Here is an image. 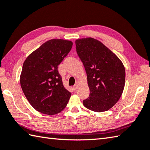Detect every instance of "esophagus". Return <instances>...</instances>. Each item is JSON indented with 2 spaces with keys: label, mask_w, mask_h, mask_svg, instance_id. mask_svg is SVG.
<instances>
[{
  "label": "esophagus",
  "mask_w": 150,
  "mask_h": 150,
  "mask_svg": "<svg viewBox=\"0 0 150 150\" xmlns=\"http://www.w3.org/2000/svg\"><path fill=\"white\" fill-rule=\"evenodd\" d=\"M77 86H78V82H77V83H75V85L73 86V89H74V90H76V89L77 88Z\"/></svg>",
  "instance_id": "34e87169"
}]
</instances>
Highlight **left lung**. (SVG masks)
Segmentation results:
<instances>
[{"label":"left lung","instance_id":"obj_1","mask_svg":"<svg viewBox=\"0 0 150 150\" xmlns=\"http://www.w3.org/2000/svg\"><path fill=\"white\" fill-rule=\"evenodd\" d=\"M75 45L90 89L89 97L83 100V105L96 112L108 111L118 102L123 91V64L110 49L93 38L78 39Z\"/></svg>","mask_w":150,"mask_h":150}]
</instances>
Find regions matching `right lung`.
I'll list each match as a JSON object with an SVG mask.
<instances>
[{
    "mask_svg": "<svg viewBox=\"0 0 150 150\" xmlns=\"http://www.w3.org/2000/svg\"><path fill=\"white\" fill-rule=\"evenodd\" d=\"M72 46L69 40H48L24 62L21 88L30 104L40 113L54 115L66 107L71 93L64 88L58 68Z\"/></svg>",
    "mask_w": 150,
    "mask_h": 150,
    "instance_id": "add662e5",
    "label": "right lung"
}]
</instances>
